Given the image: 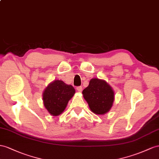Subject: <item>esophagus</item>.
I'll return each instance as SVG.
<instances>
[{
  "mask_svg": "<svg viewBox=\"0 0 159 159\" xmlns=\"http://www.w3.org/2000/svg\"><path fill=\"white\" fill-rule=\"evenodd\" d=\"M76 90L77 91H78L79 92H81V91H83V87H76Z\"/></svg>",
  "mask_w": 159,
  "mask_h": 159,
  "instance_id": "esophagus-1",
  "label": "esophagus"
}]
</instances>
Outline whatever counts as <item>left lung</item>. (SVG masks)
Segmentation results:
<instances>
[{
	"label": "left lung",
	"instance_id": "left-lung-1",
	"mask_svg": "<svg viewBox=\"0 0 159 159\" xmlns=\"http://www.w3.org/2000/svg\"><path fill=\"white\" fill-rule=\"evenodd\" d=\"M83 95L91 110L98 115H103L110 110L114 101V91L110 85L105 80L96 78L91 79Z\"/></svg>",
	"mask_w": 159,
	"mask_h": 159
}]
</instances>
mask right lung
<instances>
[{"label": "right lung", "mask_w": 159, "mask_h": 159, "mask_svg": "<svg viewBox=\"0 0 159 159\" xmlns=\"http://www.w3.org/2000/svg\"><path fill=\"white\" fill-rule=\"evenodd\" d=\"M75 93V90L72 85L56 80L49 84L43 91L44 106L52 116H59L64 111Z\"/></svg>", "instance_id": "right-lung-1"}]
</instances>
